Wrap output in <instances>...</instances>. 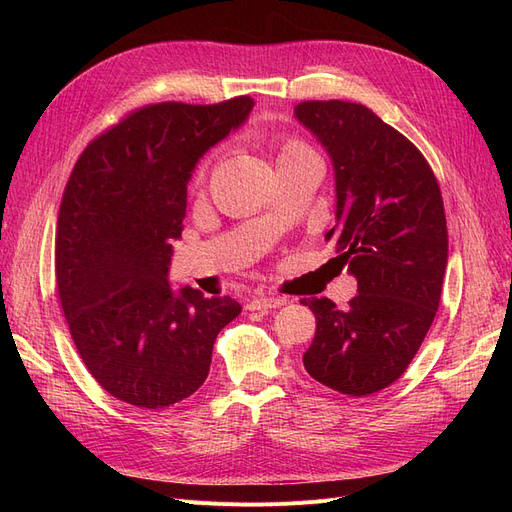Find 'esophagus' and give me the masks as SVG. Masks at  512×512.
<instances>
[{"label": "esophagus", "mask_w": 512, "mask_h": 512, "mask_svg": "<svg viewBox=\"0 0 512 512\" xmlns=\"http://www.w3.org/2000/svg\"><path fill=\"white\" fill-rule=\"evenodd\" d=\"M286 305L284 297H260L250 301V309H258V312H269V309Z\"/></svg>", "instance_id": "esophagus-1"}]
</instances>
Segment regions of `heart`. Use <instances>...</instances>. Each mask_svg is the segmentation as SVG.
<instances>
[{"label":"heart","instance_id":"heart-1","mask_svg":"<svg viewBox=\"0 0 512 512\" xmlns=\"http://www.w3.org/2000/svg\"><path fill=\"white\" fill-rule=\"evenodd\" d=\"M294 153H312V151H309L301 141H297V138H290V141H286L284 147H282V156H294ZM207 170H209V160L200 164V168L196 170V177H194L196 185H203L205 183Z\"/></svg>","mask_w":512,"mask_h":512}]
</instances>
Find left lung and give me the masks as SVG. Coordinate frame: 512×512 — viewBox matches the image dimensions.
I'll list each match as a JSON object with an SVG mask.
<instances>
[{
  "mask_svg": "<svg viewBox=\"0 0 512 512\" xmlns=\"http://www.w3.org/2000/svg\"><path fill=\"white\" fill-rule=\"evenodd\" d=\"M294 117L333 162L327 239L359 286L348 309L301 301L316 316L303 365L329 389L365 397L404 374L436 318L448 260L440 185L423 153L363 104L309 100Z\"/></svg>",
  "mask_w": 512,
  "mask_h": 512,
  "instance_id": "obj_1",
  "label": "left lung"
}]
</instances>
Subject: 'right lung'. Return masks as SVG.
Segmentation results:
<instances>
[{
  "label": "right lung",
  "mask_w": 512,
  "mask_h": 512,
  "mask_svg": "<svg viewBox=\"0 0 512 512\" xmlns=\"http://www.w3.org/2000/svg\"><path fill=\"white\" fill-rule=\"evenodd\" d=\"M247 96L149 104L91 141L61 198L59 301L89 374L136 408L196 393L218 333L241 314L230 297L168 284L198 160L250 117Z\"/></svg>",
  "instance_id": "right-lung-1"
}]
</instances>
